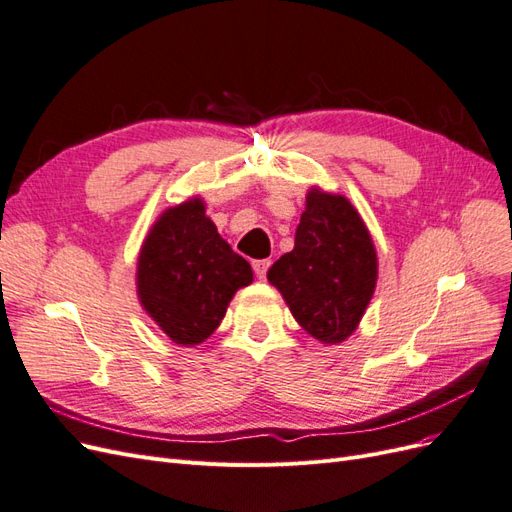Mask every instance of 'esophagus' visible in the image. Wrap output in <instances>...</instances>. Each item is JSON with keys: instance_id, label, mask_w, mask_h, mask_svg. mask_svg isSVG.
Returning a JSON list of instances; mask_svg holds the SVG:
<instances>
[{"instance_id": "34e87169", "label": "esophagus", "mask_w": 512, "mask_h": 512, "mask_svg": "<svg viewBox=\"0 0 512 512\" xmlns=\"http://www.w3.org/2000/svg\"><path fill=\"white\" fill-rule=\"evenodd\" d=\"M254 273H256V277L258 280H265L267 277V271H269V267H271V260L267 258V260H254Z\"/></svg>"}]
</instances>
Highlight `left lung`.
<instances>
[{
  "label": "left lung",
  "mask_w": 512,
  "mask_h": 512,
  "mask_svg": "<svg viewBox=\"0 0 512 512\" xmlns=\"http://www.w3.org/2000/svg\"><path fill=\"white\" fill-rule=\"evenodd\" d=\"M294 320L320 344L356 331L378 282V254L361 213L342 194L312 185L292 252L267 271Z\"/></svg>",
  "instance_id": "left-lung-1"
}]
</instances>
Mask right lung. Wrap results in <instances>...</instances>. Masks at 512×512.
I'll return each instance as SVG.
<instances>
[{
	"instance_id": "obj_1",
	"label": "right lung",
	"mask_w": 512,
	"mask_h": 512,
	"mask_svg": "<svg viewBox=\"0 0 512 512\" xmlns=\"http://www.w3.org/2000/svg\"><path fill=\"white\" fill-rule=\"evenodd\" d=\"M252 282L250 262L220 237L200 196L164 209L136 260L138 303L170 342L188 348L220 327L235 292Z\"/></svg>"
}]
</instances>
